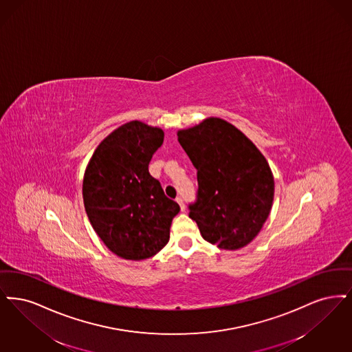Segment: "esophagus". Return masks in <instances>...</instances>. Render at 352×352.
<instances>
[{
    "instance_id": "1",
    "label": "esophagus",
    "mask_w": 352,
    "mask_h": 352,
    "mask_svg": "<svg viewBox=\"0 0 352 352\" xmlns=\"http://www.w3.org/2000/svg\"><path fill=\"white\" fill-rule=\"evenodd\" d=\"M176 201H177V204L180 205V209H182V212H184V210H185V204H184L183 199H182V197H177Z\"/></svg>"
}]
</instances>
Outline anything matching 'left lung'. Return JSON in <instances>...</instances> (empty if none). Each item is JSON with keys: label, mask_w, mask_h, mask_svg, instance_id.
<instances>
[{"label": "left lung", "mask_w": 352, "mask_h": 352, "mask_svg": "<svg viewBox=\"0 0 352 352\" xmlns=\"http://www.w3.org/2000/svg\"><path fill=\"white\" fill-rule=\"evenodd\" d=\"M197 169V199L189 205L205 241L223 250L248 245L267 221L275 193L274 175L256 146L231 123L206 118L177 131Z\"/></svg>", "instance_id": "left-lung-1"}]
</instances>
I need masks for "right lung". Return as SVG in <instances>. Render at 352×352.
Returning <instances> with one entry per match:
<instances>
[{"label":"right lung","mask_w":352,"mask_h":352,"mask_svg":"<svg viewBox=\"0 0 352 352\" xmlns=\"http://www.w3.org/2000/svg\"><path fill=\"white\" fill-rule=\"evenodd\" d=\"M164 133L140 121L124 123L96 148L82 180L93 229L107 248L127 260L148 259L168 243L180 206L148 172Z\"/></svg>","instance_id":"right-lung-1"}]
</instances>
